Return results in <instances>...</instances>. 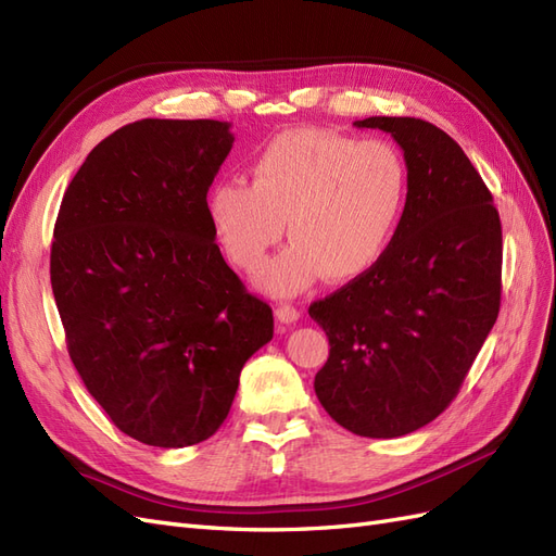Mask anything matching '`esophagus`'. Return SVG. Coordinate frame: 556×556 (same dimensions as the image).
<instances>
[{"label": "esophagus", "mask_w": 556, "mask_h": 556, "mask_svg": "<svg viewBox=\"0 0 556 556\" xmlns=\"http://www.w3.org/2000/svg\"><path fill=\"white\" fill-rule=\"evenodd\" d=\"M276 317H278V323H282V325H294L299 319V311L290 304H282V306L276 308Z\"/></svg>", "instance_id": "obj_1"}]
</instances>
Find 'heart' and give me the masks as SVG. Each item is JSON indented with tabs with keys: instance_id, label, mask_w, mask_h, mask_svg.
<instances>
[{
	"instance_id": "obj_1",
	"label": "heart",
	"mask_w": 556,
	"mask_h": 556,
	"mask_svg": "<svg viewBox=\"0 0 556 556\" xmlns=\"http://www.w3.org/2000/svg\"><path fill=\"white\" fill-rule=\"evenodd\" d=\"M408 204V166L390 141L325 129H290L250 162V188L215 182L206 215L233 266L255 271L282 239L290 248L264 264L257 288L296 296L317 280L368 276L390 250Z\"/></svg>"
}]
</instances>
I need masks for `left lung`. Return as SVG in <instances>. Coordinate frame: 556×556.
<instances>
[{
  "mask_svg": "<svg viewBox=\"0 0 556 556\" xmlns=\"http://www.w3.org/2000/svg\"><path fill=\"white\" fill-rule=\"evenodd\" d=\"M392 134L408 204L371 274L315 301L329 359L315 394L343 429L399 439L439 417L473 366L501 306L498 211L459 143L419 117L357 121Z\"/></svg>",
  "mask_w": 556,
  "mask_h": 556,
  "instance_id": "1",
  "label": "left lung"
}]
</instances>
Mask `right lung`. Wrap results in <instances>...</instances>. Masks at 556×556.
<instances>
[{"mask_svg":"<svg viewBox=\"0 0 556 556\" xmlns=\"http://www.w3.org/2000/svg\"><path fill=\"white\" fill-rule=\"evenodd\" d=\"M220 121L125 125L64 192L50 285L76 371L146 445L211 439L274 313L227 266L206 194L233 134Z\"/></svg>","mask_w":556,"mask_h":556,"instance_id":"right-lung-1","label":"right lung"}]
</instances>
